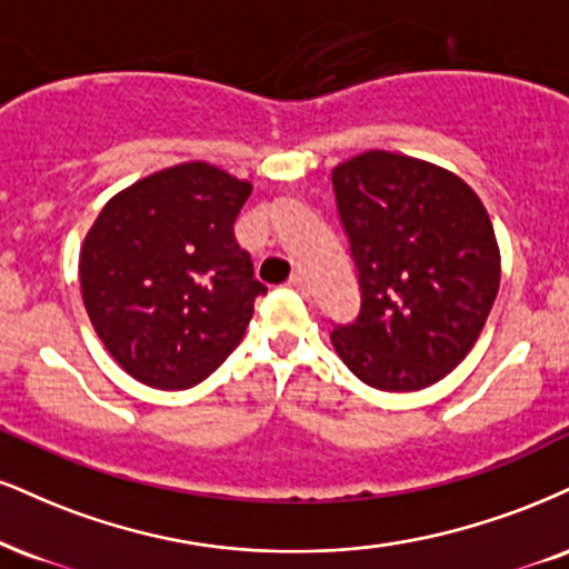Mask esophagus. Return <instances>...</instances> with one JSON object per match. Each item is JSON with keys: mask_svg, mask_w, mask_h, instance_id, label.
<instances>
[{"mask_svg": "<svg viewBox=\"0 0 569 569\" xmlns=\"http://www.w3.org/2000/svg\"><path fill=\"white\" fill-rule=\"evenodd\" d=\"M289 289L302 293V297H310V280H307L302 272H293V276L289 278Z\"/></svg>", "mask_w": 569, "mask_h": 569, "instance_id": "1", "label": "esophagus"}]
</instances>
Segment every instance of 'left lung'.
Segmentation results:
<instances>
[{
  "label": "left lung",
  "mask_w": 569,
  "mask_h": 569,
  "mask_svg": "<svg viewBox=\"0 0 569 569\" xmlns=\"http://www.w3.org/2000/svg\"><path fill=\"white\" fill-rule=\"evenodd\" d=\"M358 267L360 312L331 331L345 366L385 392H416L467 358L501 283L490 217L461 177L368 150L331 172Z\"/></svg>",
  "instance_id": "1"
}]
</instances>
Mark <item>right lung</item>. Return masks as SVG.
Instances as JSON below:
<instances>
[{
  "label": "right lung",
  "mask_w": 569,
  "mask_h": 569,
  "mask_svg": "<svg viewBox=\"0 0 569 569\" xmlns=\"http://www.w3.org/2000/svg\"><path fill=\"white\" fill-rule=\"evenodd\" d=\"M249 196L251 182L211 163H177L116 193L89 228L79 257L87 315L142 385L196 387L243 339L267 293L232 236Z\"/></svg>",
  "instance_id": "1"
}]
</instances>
